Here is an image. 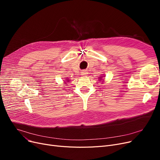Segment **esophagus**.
I'll return each instance as SVG.
<instances>
[{
    "instance_id": "obj_1",
    "label": "esophagus",
    "mask_w": 160,
    "mask_h": 160,
    "mask_svg": "<svg viewBox=\"0 0 160 160\" xmlns=\"http://www.w3.org/2000/svg\"><path fill=\"white\" fill-rule=\"evenodd\" d=\"M87 74H88V72H87L86 71H82L81 72V74L83 75V76H85V75H86Z\"/></svg>"
}]
</instances>
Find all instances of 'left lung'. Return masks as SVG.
Wrapping results in <instances>:
<instances>
[{"mask_svg": "<svg viewBox=\"0 0 160 160\" xmlns=\"http://www.w3.org/2000/svg\"><path fill=\"white\" fill-rule=\"evenodd\" d=\"M104 78H105V76L103 75V74H101V76L100 77H98V80L99 81H101L102 82H103L104 81Z\"/></svg>", "mask_w": 160, "mask_h": 160, "instance_id": "left-lung-1", "label": "left lung"}]
</instances>
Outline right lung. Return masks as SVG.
<instances>
[{
	"label": "right lung",
	"mask_w": 160,
	"mask_h": 160,
	"mask_svg": "<svg viewBox=\"0 0 160 160\" xmlns=\"http://www.w3.org/2000/svg\"><path fill=\"white\" fill-rule=\"evenodd\" d=\"M63 81H64V84L65 85H67V83L70 82L69 79H68V78H65V80H63Z\"/></svg>",
	"instance_id": "1"
}]
</instances>
